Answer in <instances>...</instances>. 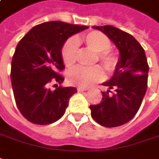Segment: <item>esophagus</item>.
<instances>
[{
    "label": "esophagus",
    "mask_w": 159,
    "mask_h": 159,
    "mask_svg": "<svg viewBox=\"0 0 159 159\" xmlns=\"http://www.w3.org/2000/svg\"><path fill=\"white\" fill-rule=\"evenodd\" d=\"M89 89L87 88H84V87H78L77 88V91L78 92H83V91H86V90H88Z\"/></svg>",
    "instance_id": "esophagus-1"
}]
</instances>
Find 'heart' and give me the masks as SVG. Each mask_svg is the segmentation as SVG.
<instances>
[{
	"label": "heart",
	"instance_id": "obj_1",
	"mask_svg": "<svg viewBox=\"0 0 159 159\" xmlns=\"http://www.w3.org/2000/svg\"><path fill=\"white\" fill-rule=\"evenodd\" d=\"M77 42L84 43L86 47L95 53H98V60L105 70H114L117 63V57L108 51L111 47V40L100 31H91L81 37L68 39L61 48V57L66 66L71 67L75 63L77 57ZM103 72L101 67L94 66L90 68L75 67L68 73V80L71 84L88 87L102 80Z\"/></svg>",
	"mask_w": 159,
	"mask_h": 159
}]
</instances>
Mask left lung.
<instances>
[{"label": "left lung", "instance_id": "8db88e82", "mask_svg": "<svg viewBox=\"0 0 159 159\" xmlns=\"http://www.w3.org/2000/svg\"><path fill=\"white\" fill-rule=\"evenodd\" d=\"M93 28L114 43L119 59L114 75L102 84L109 89L102 92L101 102L89 106L91 116L102 126L117 127L131 120L139 110L147 89L149 65L144 49L131 34L111 25ZM112 88L115 93L111 94Z\"/></svg>", "mask_w": 159, "mask_h": 159}]
</instances>
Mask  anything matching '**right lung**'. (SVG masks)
<instances>
[{"mask_svg":"<svg viewBox=\"0 0 159 159\" xmlns=\"http://www.w3.org/2000/svg\"><path fill=\"white\" fill-rule=\"evenodd\" d=\"M59 20L34 26L17 44L11 62V83L16 105L26 119L35 125H50L65 113L75 87L50 89L51 82L61 84L64 69L61 48L71 35L87 30Z\"/></svg>","mask_w":159,"mask_h":159,"instance_id":"add662e5","label":"right lung"}]
</instances>
